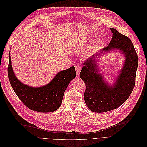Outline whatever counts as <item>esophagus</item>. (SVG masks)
Wrapping results in <instances>:
<instances>
[{"label":"esophagus","mask_w":147,"mask_h":147,"mask_svg":"<svg viewBox=\"0 0 147 147\" xmlns=\"http://www.w3.org/2000/svg\"><path fill=\"white\" fill-rule=\"evenodd\" d=\"M75 71H76L77 75H79L80 73V71H81V66L79 65H76L75 66Z\"/></svg>","instance_id":"obj_1"}]
</instances>
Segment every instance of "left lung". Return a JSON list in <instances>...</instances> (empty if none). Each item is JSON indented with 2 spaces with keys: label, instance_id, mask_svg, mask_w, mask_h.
Segmentation results:
<instances>
[{
  "label": "left lung",
  "instance_id": "obj_1",
  "mask_svg": "<svg viewBox=\"0 0 147 147\" xmlns=\"http://www.w3.org/2000/svg\"><path fill=\"white\" fill-rule=\"evenodd\" d=\"M113 38L109 45L99 51L102 53L120 50L124 54V65L115 83L109 86L103 76L97 73L95 56L86 60L80 72V78L86 86L84 100L88 108L94 113H105L115 109L129 98L135 84L138 57L131 40L114 28H111Z\"/></svg>",
  "mask_w": 147,
  "mask_h": 147
}]
</instances>
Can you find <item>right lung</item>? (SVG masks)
<instances>
[{"label":"right lung","instance_id":"obj_1","mask_svg":"<svg viewBox=\"0 0 147 147\" xmlns=\"http://www.w3.org/2000/svg\"><path fill=\"white\" fill-rule=\"evenodd\" d=\"M8 75L11 85L18 98L32 111L50 113L61 105L66 88L76 75L75 67L59 72L46 86L32 87L21 82L13 72L11 55L9 54Z\"/></svg>","mask_w":147,"mask_h":147}]
</instances>
